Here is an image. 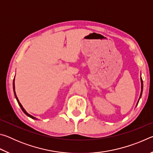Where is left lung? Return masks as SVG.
Returning <instances> with one entry per match:
<instances>
[{
    "instance_id": "8db88e82",
    "label": "left lung",
    "mask_w": 153,
    "mask_h": 153,
    "mask_svg": "<svg viewBox=\"0 0 153 153\" xmlns=\"http://www.w3.org/2000/svg\"><path fill=\"white\" fill-rule=\"evenodd\" d=\"M140 81H141V92H140V98H139V99H138V102H137V105L138 104V102H139L141 96H142V90H143V82H142V77H141V79H140ZM137 105H136V106H137Z\"/></svg>"
}]
</instances>
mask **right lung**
Returning a JSON list of instances; mask_svg holds the SVG:
<instances>
[{
	"label": "right lung",
	"mask_w": 153,
	"mask_h": 153,
	"mask_svg": "<svg viewBox=\"0 0 153 153\" xmlns=\"http://www.w3.org/2000/svg\"><path fill=\"white\" fill-rule=\"evenodd\" d=\"M13 92H14V94H15V98H16V99H17V102H18V104L19 105V106H20L21 108H22V110L23 111V112H24V113L25 114V115H26L27 116H28V117H30V118L33 119V120H38L37 118H36V117H33V116H32V115H30L29 113H27V111L24 109V108L23 107V106L22 105V104H21V103L19 102V99H18V98H17V95H16V93H15V79H13Z\"/></svg>",
	"instance_id": "1"
}]
</instances>
